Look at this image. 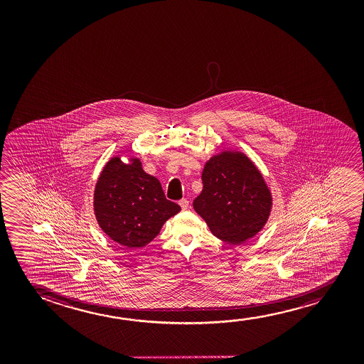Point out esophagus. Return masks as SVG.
Instances as JSON below:
<instances>
[{"mask_svg":"<svg viewBox=\"0 0 364 364\" xmlns=\"http://www.w3.org/2000/svg\"><path fill=\"white\" fill-rule=\"evenodd\" d=\"M179 205L181 206V209L186 210L189 208V201L186 199L179 200Z\"/></svg>","mask_w":364,"mask_h":364,"instance_id":"34e87169","label":"esophagus"}]
</instances>
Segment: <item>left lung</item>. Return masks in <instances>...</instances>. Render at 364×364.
<instances>
[{
    "instance_id": "1",
    "label": "left lung",
    "mask_w": 364,
    "mask_h": 364,
    "mask_svg": "<svg viewBox=\"0 0 364 364\" xmlns=\"http://www.w3.org/2000/svg\"><path fill=\"white\" fill-rule=\"evenodd\" d=\"M203 191L194 209L211 232L229 244L257 234L269 219L272 198L254 163L239 151L215 155L203 170Z\"/></svg>"
}]
</instances>
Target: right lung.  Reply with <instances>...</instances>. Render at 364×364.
I'll use <instances>...</instances> for the list:
<instances>
[{
    "label": "right lung",
    "mask_w": 364,
    "mask_h": 364,
    "mask_svg": "<svg viewBox=\"0 0 364 364\" xmlns=\"http://www.w3.org/2000/svg\"><path fill=\"white\" fill-rule=\"evenodd\" d=\"M180 210L165 198L159 180L145 173L139 159L130 164L118 156L110 159L95 185L98 224L110 239L130 249L149 244Z\"/></svg>",
    "instance_id": "1"
}]
</instances>
